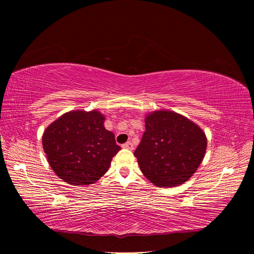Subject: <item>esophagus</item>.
I'll list each match as a JSON object with an SVG mask.
<instances>
[{"label":"esophagus","mask_w":254,"mask_h":254,"mask_svg":"<svg viewBox=\"0 0 254 254\" xmlns=\"http://www.w3.org/2000/svg\"><path fill=\"white\" fill-rule=\"evenodd\" d=\"M122 147H123V148H125V149L132 150V149H133V145H132V143H131V142H127V143H125V144H123Z\"/></svg>","instance_id":"obj_1"}]
</instances>
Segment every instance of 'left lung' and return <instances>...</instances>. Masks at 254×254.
I'll list each match as a JSON object with an SVG mask.
<instances>
[{
    "mask_svg": "<svg viewBox=\"0 0 254 254\" xmlns=\"http://www.w3.org/2000/svg\"><path fill=\"white\" fill-rule=\"evenodd\" d=\"M207 140L193 121L172 110L145 115V132L134 151L141 172L159 188L187 182L205 155Z\"/></svg>",
    "mask_w": 254,
    "mask_h": 254,
    "instance_id": "obj_1",
    "label": "left lung"
}]
</instances>
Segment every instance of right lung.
I'll return each instance as SVG.
<instances>
[{
    "instance_id": "right-lung-1",
    "label": "right lung",
    "mask_w": 254,
    "mask_h": 254,
    "mask_svg": "<svg viewBox=\"0 0 254 254\" xmlns=\"http://www.w3.org/2000/svg\"><path fill=\"white\" fill-rule=\"evenodd\" d=\"M104 123L105 115L97 110H72L44 130L43 149L60 179L71 186H89L109 170L121 147Z\"/></svg>"
}]
</instances>
